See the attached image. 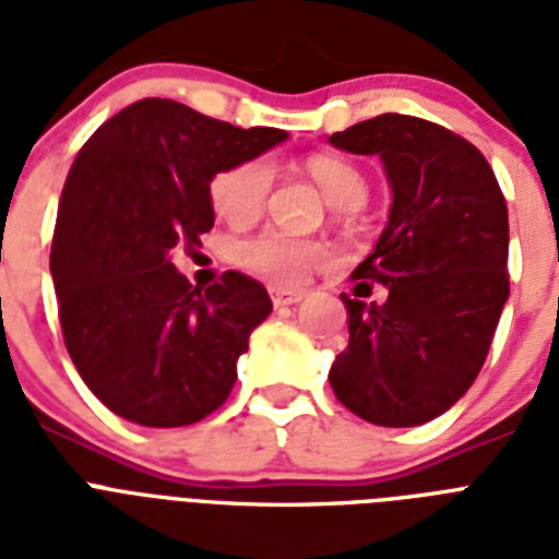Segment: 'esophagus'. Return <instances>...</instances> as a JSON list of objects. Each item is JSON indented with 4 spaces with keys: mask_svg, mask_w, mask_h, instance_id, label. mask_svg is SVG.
Listing matches in <instances>:
<instances>
[{
    "mask_svg": "<svg viewBox=\"0 0 559 559\" xmlns=\"http://www.w3.org/2000/svg\"><path fill=\"white\" fill-rule=\"evenodd\" d=\"M270 296H272V305H275V307H293V305H298L301 298H305V293H301V289L272 287Z\"/></svg>",
    "mask_w": 559,
    "mask_h": 559,
    "instance_id": "obj_1",
    "label": "esophagus"
}]
</instances>
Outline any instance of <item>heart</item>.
Returning <instances> with one entry per match:
<instances>
[{"label": "heart", "instance_id": "heart-1", "mask_svg": "<svg viewBox=\"0 0 559 559\" xmlns=\"http://www.w3.org/2000/svg\"><path fill=\"white\" fill-rule=\"evenodd\" d=\"M307 174L322 188L333 209H359L368 197V186L362 174L354 165L336 159V156H310L307 159ZM272 191V165L266 159L237 162L231 168L219 170L211 179L209 197L219 219L231 226H246L263 214L266 200ZM235 263L252 272L258 278L272 281V284H298L307 272L328 261V243L322 240H307V237H293L278 228H266L252 237L237 240Z\"/></svg>", "mask_w": 559, "mask_h": 559}]
</instances>
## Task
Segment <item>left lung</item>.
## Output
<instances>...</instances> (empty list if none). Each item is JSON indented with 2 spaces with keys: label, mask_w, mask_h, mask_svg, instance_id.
<instances>
[{
  "label": "left lung",
  "mask_w": 559,
  "mask_h": 559,
  "mask_svg": "<svg viewBox=\"0 0 559 559\" xmlns=\"http://www.w3.org/2000/svg\"><path fill=\"white\" fill-rule=\"evenodd\" d=\"M333 147L380 156L389 223L342 298L348 348L328 380L342 406L377 426H420L455 406L485 366L508 301V205L481 153L415 116L368 118Z\"/></svg>",
  "instance_id": "left-lung-1"
}]
</instances>
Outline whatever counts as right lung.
I'll return each mask as SVG.
<instances>
[{
	"label": "right lung",
	"mask_w": 559,
	"mask_h": 559,
	"mask_svg": "<svg viewBox=\"0 0 559 559\" xmlns=\"http://www.w3.org/2000/svg\"><path fill=\"white\" fill-rule=\"evenodd\" d=\"M284 139L275 127L240 130L144 98L78 153L60 193L51 278L66 350L118 417L170 429L226 403L272 301L235 270L202 293L170 258L214 226L211 179Z\"/></svg>",
	"instance_id": "add662e5"
}]
</instances>
